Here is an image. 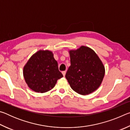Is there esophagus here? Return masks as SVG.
<instances>
[{
	"instance_id": "1",
	"label": "esophagus",
	"mask_w": 130,
	"mask_h": 130,
	"mask_svg": "<svg viewBox=\"0 0 130 130\" xmlns=\"http://www.w3.org/2000/svg\"><path fill=\"white\" fill-rule=\"evenodd\" d=\"M66 72H66L65 70V71H62V74H63V76H65Z\"/></svg>"
}]
</instances>
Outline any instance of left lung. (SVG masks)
<instances>
[{"mask_svg": "<svg viewBox=\"0 0 130 130\" xmlns=\"http://www.w3.org/2000/svg\"><path fill=\"white\" fill-rule=\"evenodd\" d=\"M70 66L65 77L72 89L86 95L100 87L105 74V68L93 50L81 46L77 50H69Z\"/></svg>", "mask_w": 130, "mask_h": 130, "instance_id": "obj_1", "label": "left lung"}]
</instances>
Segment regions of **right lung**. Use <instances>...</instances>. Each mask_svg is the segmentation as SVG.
Here are the masks:
<instances>
[{
  "label": "right lung",
  "mask_w": 130,
  "mask_h": 130,
  "mask_svg": "<svg viewBox=\"0 0 130 130\" xmlns=\"http://www.w3.org/2000/svg\"><path fill=\"white\" fill-rule=\"evenodd\" d=\"M23 76L30 88L45 93L54 88L57 81L63 77L58 63L49 50H39L30 57L23 68Z\"/></svg>",
  "instance_id": "1"
}]
</instances>
